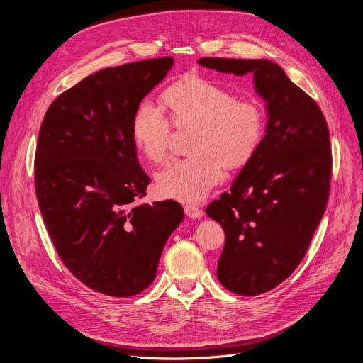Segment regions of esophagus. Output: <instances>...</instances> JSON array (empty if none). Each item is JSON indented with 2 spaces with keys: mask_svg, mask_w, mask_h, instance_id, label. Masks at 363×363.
I'll return each instance as SVG.
<instances>
[{
  "mask_svg": "<svg viewBox=\"0 0 363 363\" xmlns=\"http://www.w3.org/2000/svg\"><path fill=\"white\" fill-rule=\"evenodd\" d=\"M184 210H185V214H186L189 218H201V217H203V211L199 208V206H195V205H185Z\"/></svg>",
  "mask_w": 363,
  "mask_h": 363,
  "instance_id": "esophagus-1",
  "label": "esophagus"
}]
</instances>
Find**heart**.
<instances>
[{
  "mask_svg": "<svg viewBox=\"0 0 363 363\" xmlns=\"http://www.w3.org/2000/svg\"><path fill=\"white\" fill-rule=\"evenodd\" d=\"M169 118L178 129H191L194 155L171 162L157 175L165 198L199 202L223 181L225 169L245 167L262 143L264 115L255 103L240 101L228 87L195 77L172 84L164 93ZM172 124L162 111L143 101L132 118V142L143 157L164 162L171 149Z\"/></svg>",
  "mask_w": 363,
  "mask_h": 363,
  "instance_id": "1",
  "label": "heart"
}]
</instances>
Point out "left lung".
Returning a JSON list of instances; mask_svg holds the SVG:
<instances>
[{"label":"left lung","mask_w":363,"mask_h":363,"mask_svg":"<svg viewBox=\"0 0 363 363\" xmlns=\"http://www.w3.org/2000/svg\"><path fill=\"white\" fill-rule=\"evenodd\" d=\"M198 63L220 73H251L266 101V135L254 158L230 192L205 210L225 233L220 283L257 296L297 269L325 214L332 177L328 123L318 103L272 60L202 57Z\"/></svg>","instance_id":"left-lung-1"}]
</instances>
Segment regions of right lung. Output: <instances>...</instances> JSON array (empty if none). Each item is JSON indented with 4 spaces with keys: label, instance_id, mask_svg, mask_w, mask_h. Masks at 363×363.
<instances>
[{
    "label": "right lung",
    "instance_id": "right-lung-1",
    "mask_svg": "<svg viewBox=\"0 0 363 363\" xmlns=\"http://www.w3.org/2000/svg\"><path fill=\"white\" fill-rule=\"evenodd\" d=\"M172 66L161 57L96 72L51 103L40 128L34 181L45 228L72 274L103 294L149 287L184 220L177 201L136 203L150 179L132 118Z\"/></svg>",
    "mask_w": 363,
    "mask_h": 363
}]
</instances>
